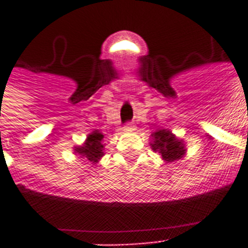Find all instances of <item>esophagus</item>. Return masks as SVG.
Instances as JSON below:
<instances>
[{
	"instance_id": "obj_1",
	"label": "esophagus",
	"mask_w": 248,
	"mask_h": 248,
	"mask_svg": "<svg viewBox=\"0 0 248 248\" xmlns=\"http://www.w3.org/2000/svg\"><path fill=\"white\" fill-rule=\"evenodd\" d=\"M134 127H135V126H134V124H132V122H127V124H124V130H127V131H132V130H134Z\"/></svg>"
}]
</instances>
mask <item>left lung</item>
Masks as SVG:
<instances>
[{
    "mask_svg": "<svg viewBox=\"0 0 248 248\" xmlns=\"http://www.w3.org/2000/svg\"><path fill=\"white\" fill-rule=\"evenodd\" d=\"M152 136L155 138L153 144H151L152 149L155 152H159L162 158L167 162H172L181 158L185 153L183 143L167 130H158Z\"/></svg>",
    "mask_w": 248,
    "mask_h": 248,
    "instance_id": "8db88e82",
    "label": "left lung"
}]
</instances>
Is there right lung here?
<instances>
[{"instance_id":"obj_1","label":"right lung","mask_w":248,"mask_h":248,"mask_svg":"<svg viewBox=\"0 0 248 248\" xmlns=\"http://www.w3.org/2000/svg\"><path fill=\"white\" fill-rule=\"evenodd\" d=\"M103 138L104 136L100 132H93L87 138V141L85 143V145L76 148V152L82 155L83 157H86L91 162H97V159H100V157L103 155V144H101Z\"/></svg>"}]
</instances>
